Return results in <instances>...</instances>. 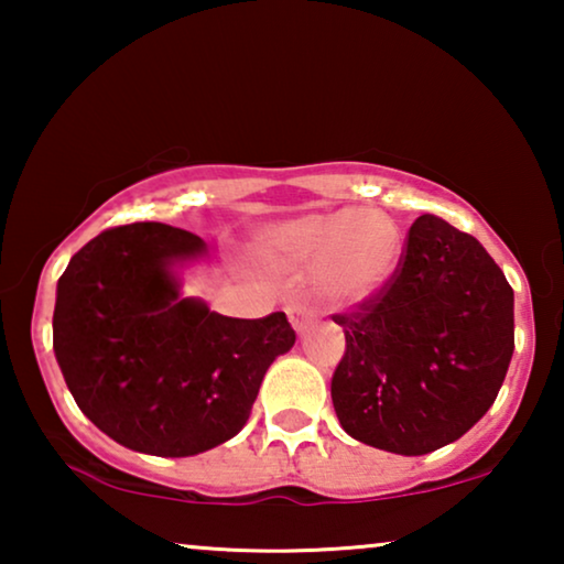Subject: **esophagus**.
I'll use <instances>...</instances> for the list:
<instances>
[{"mask_svg":"<svg viewBox=\"0 0 564 564\" xmlns=\"http://www.w3.org/2000/svg\"><path fill=\"white\" fill-rule=\"evenodd\" d=\"M288 315H290L292 328H295L297 334H303V330L311 326V321H313L311 311H307V307H303V305H290L288 307Z\"/></svg>","mask_w":564,"mask_h":564,"instance_id":"obj_1","label":"esophagus"}]
</instances>
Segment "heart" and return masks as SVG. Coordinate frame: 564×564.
<instances>
[{
	"label": "heart",
	"mask_w": 564,
	"mask_h": 564,
	"mask_svg": "<svg viewBox=\"0 0 564 564\" xmlns=\"http://www.w3.org/2000/svg\"><path fill=\"white\" fill-rule=\"evenodd\" d=\"M253 253L267 267L295 272L313 264V292L330 311H361L380 300L403 267L405 236L377 207L307 213L261 228Z\"/></svg>",
	"instance_id": "obj_1"
}]
</instances>
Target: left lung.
I'll return each mask as SVG.
<instances>
[{"label": "left lung", "instance_id": "obj_1", "mask_svg": "<svg viewBox=\"0 0 564 564\" xmlns=\"http://www.w3.org/2000/svg\"><path fill=\"white\" fill-rule=\"evenodd\" d=\"M346 334L330 398L346 434L403 457L465 436L513 357V290L469 234L421 215L390 290L334 315Z\"/></svg>", "mask_w": 564, "mask_h": 564}]
</instances>
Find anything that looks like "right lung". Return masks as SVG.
<instances>
[{
    "mask_svg": "<svg viewBox=\"0 0 564 564\" xmlns=\"http://www.w3.org/2000/svg\"><path fill=\"white\" fill-rule=\"evenodd\" d=\"M210 261L203 238L164 223L105 230L61 274L53 351L79 411L115 442L192 457L246 426L267 369L295 344L284 313L228 318L182 292Z\"/></svg>",
    "mask_w": 564,
    "mask_h": 564,
    "instance_id": "add662e5",
    "label": "right lung"
}]
</instances>
